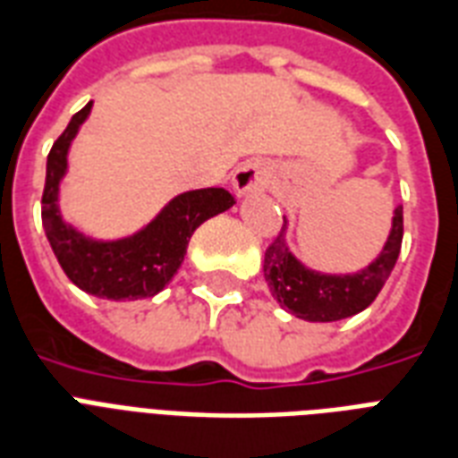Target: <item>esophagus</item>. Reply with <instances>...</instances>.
<instances>
[{
	"mask_svg": "<svg viewBox=\"0 0 458 458\" xmlns=\"http://www.w3.org/2000/svg\"><path fill=\"white\" fill-rule=\"evenodd\" d=\"M270 181V166L266 161H246L233 171L232 185L236 195H253L260 192Z\"/></svg>",
	"mask_w": 458,
	"mask_h": 458,
	"instance_id": "obj_1",
	"label": "esophagus"
}]
</instances>
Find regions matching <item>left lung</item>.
I'll use <instances>...</instances> for the list:
<instances>
[{"mask_svg":"<svg viewBox=\"0 0 458 458\" xmlns=\"http://www.w3.org/2000/svg\"><path fill=\"white\" fill-rule=\"evenodd\" d=\"M403 242V208L394 209V225L379 258L355 275H321L292 256L284 243V226L266 249L263 275L282 309L304 321H340L372 304L388 280Z\"/></svg>","mask_w":458,"mask_h":458,"instance_id":"1","label":"left lung"}]
</instances>
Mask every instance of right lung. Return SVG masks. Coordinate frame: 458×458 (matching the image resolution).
Instances as JSON below:
<instances>
[{"instance_id": "right-lung-1", "label": "right lung", "mask_w": 458, "mask_h": 458, "mask_svg": "<svg viewBox=\"0 0 458 458\" xmlns=\"http://www.w3.org/2000/svg\"><path fill=\"white\" fill-rule=\"evenodd\" d=\"M91 103L74 113L53 149L47 154L46 191H43V229L53 246L57 263L79 290L94 297L144 299L154 297L178 273L192 232L233 205V195L225 188H202L178 195L151 219L142 232L118 242H94L70 225H64L57 209V191L67 171V151L89 118Z\"/></svg>"}]
</instances>
